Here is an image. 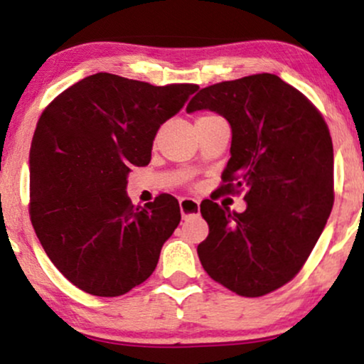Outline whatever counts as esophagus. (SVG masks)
<instances>
[{
  "mask_svg": "<svg viewBox=\"0 0 364 364\" xmlns=\"http://www.w3.org/2000/svg\"><path fill=\"white\" fill-rule=\"evenodd\" d=\"M179 208H181L183 219H188V217L198 214L200 203L195 198H181L179 200Z\"/></svg>",
  "mask_w": 364,
  "mask_h": 364,
  "instance_id": "34e87169",
  "label": "esophagus"
}]
</instances>
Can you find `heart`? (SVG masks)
<instances>
[{
	"mask_svg": "<svg viewBox=\"0 0 364 364\" xmlns=\"http://www.w3.org/2000/svg\"><path fill=\"white\" fill-rule=\"evenodd\" d=\"M202 118H203V116H202Z\"/></svg>",
	"mask_w": 364,
	"mask_h": 364,
	"instance_id": "1",
	"label": "heart"
}]
</instances>
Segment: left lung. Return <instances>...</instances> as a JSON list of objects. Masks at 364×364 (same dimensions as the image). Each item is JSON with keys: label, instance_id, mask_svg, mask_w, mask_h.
Here are the masks:
<instances>
[{"label": "left lung", "instance_id": "8db88e82", "mask_svg": "<svg viewBox=\"0 0 364 364\" xmlns=\"http://www.w3.org/2000/svg\"><path fill=\"white\" fill-rule=\"evenodd\" d=\"M214 111L231 124L225 193L245 191L237 214L205 200L208 236L196 252L205 272L246 298L289 282L310 257L333 203V147L316 107L277 75L205 87L186 112Z\"/></svg>", "mask_w": 364, "mask_h": 364}]
</instances>
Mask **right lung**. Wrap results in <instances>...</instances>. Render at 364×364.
I'll list each match as a JSON object with an SVG mask.
<instances>
[{
  "mask_svg": "<svg viewBox=\"0 0 364 364\" xmlns=\"http://www.w3.org/2000/svg\"><path fill=\"white\" fill-rule=\"evenodd\" d=\"M198 85L156 87L95 73L41 114L31 145V220L46 255L78 289L121 296L156 270L181 220L168 193L135 207L132 166H147L159 128Z\"/></svg>",
  "mask_w": 364,
  "mask_h": 364,
  "instance_id": "right-lung-1",
  "label": "right lung"
}]
</instances>
